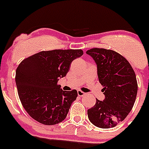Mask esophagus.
Listing matches in <instances>:
<instances>
[{
    "label": "esophagus",
    "mask_w": 149,
    "mask_h": 149,
    "mask_svg": "<svg viewBox=\"0 0 149 149\" xmlns=\"http://www.w3.org/2000/svg\"><path fill=\"white\" fill-rule=\"evenodd\" d=\"M85 95H86V93H84V91H80V90H78V91H77V95H78L79 97H83V96H84Z\"/></svg>",
    "instance_id": "obj_1"
}]
</instances>
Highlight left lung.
<instances>
[{"label": "left lung", "mask_w": 149, "mask_h": 149, "mask_svg": "<svg viewBox=\"0 0 149 149\" xmlns=\"http://www.w3.org/2000/svg\"><path fill=\"white\" fill-rule=\"evenodd\" d=\"M97 66L99 81L103 86V101L88 109L91 123L101 129H110L122 122L131 111L137 94L136 74L129 61L111 49L93 48L86 52Z\"/></svg>", "instance_id": "8db88e82"}]
</instances>
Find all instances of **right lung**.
I'll use <instances>...</instances> for the list:
<instances>
[{
	"label": "right lung",
	"mask_w": 149,
	"mask_h": 149,
	"mask_svg": "<svg viewBox=\"0 0 149 149\" xmlns=\"http://www.w3.org/2000/svg\"><path fill=\"white\" fill-rule=\"evenodd\" d=\"M83 54L81 49H54L40 52L21 61L16 69V86L30 117L48 125L65 119L77 91H63L58 82L66 75L72 61Z\"/></svg>",
	"instance_id": "1"
}]
</instances>
